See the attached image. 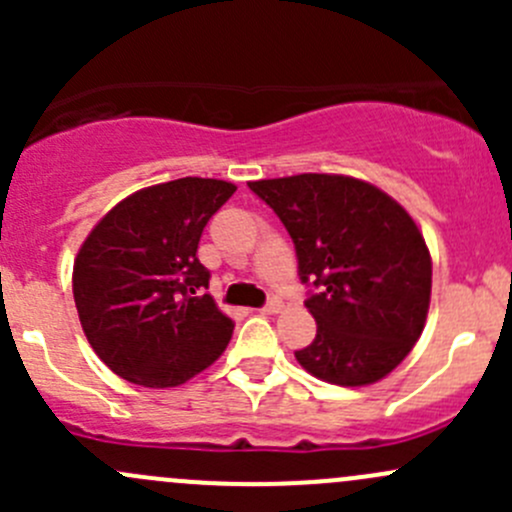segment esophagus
<instances>
[{"label":"esophagus","mask_w":512,"mask_h":512,"mask_svg":"<svg viewBox=\"0 0 512 512\" xmlns=\"http://www.w3.org/2000/svg\"><path fill=\"white\" fill-rule=\"evenodd\" d=\"M280 309H282V302H280V299H277V297H272L270 302H267L265 307L260 309V312H262V314H277V312H280Z\"/></svg>","instance_id":"esophagus-1"}]
</instances>
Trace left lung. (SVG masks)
<instances>
[{
    "instance_id": "left-lung-1",
    "label": "left lung",
    "mask_w": 512,
    "mask_h": 512,
    "mask_svg": "<svg viewBox=\"0 0 512 512\" xmlns=\"http://www.w3.org/2000/svg\"><path fill=\"white\" fill-rule=\"evenodd\" d=\"M297 252L317 337L294 352L317 379L366 386L414 349L431 302V255L411 215L364 180L302 173L255 180Z\"/></svg>"
}]
</instances>
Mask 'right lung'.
Wrapping results in <instances>:
<instances>
[{
  "instance_id": "right-lung-1",
  "label": "right lung",
  "mask_w": 512,
  "mask_h": 512,
  "mask_svg": "<svg viewBox=\"0 0 512 512\" xmlns=\"http://www.w3.org/2000/svg\"><path fill=\"white\" fill-rule=\"evenodd\" d=\"M235 185L178 178L108 210L74 262V302L98 359L121 379L178 386L225 352L235 322L205 289L198 245Z\"/></svg>"
}]
</instances>
